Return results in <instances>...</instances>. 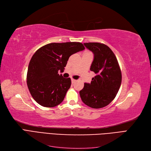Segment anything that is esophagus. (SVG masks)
I'll use <instances>...</instances> for the list:
<instances>
[{"label": "esophagus", "instance_id": "1", "mask_svg": "<svg viewBox=\"0 0 151 151\" xmlns=\"http://www.w3.org/2000/svg\"><path fill=\"white\" fill-rule=\"evenodd\" d=\"M71 81H72V83L74 84V83H76V80H75V79H71Z\"/></svg>", "mask_w": 151, "mask_h": 151}]
</instances>
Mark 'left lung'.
<instances>
[{
    "label": "left lung",
    "mask_w": 151,
    "mask_h": 151,
    "mask_svg": "<svg viewBox=\"0 0 151 151\" xmlns=\"http://www.w3.org/2000/svg\"><path fill=\"white\" fill-rule=\"evenodd\" d=\"M84 46L94 54L90 70L96 76L91 83H84L80 91L83 102L91 108L107 106L115 98L122 83V72L115 54L106 45L86 43Z\"/></svg>",
    "instance_id": "8db88e82"
}]
</instances>
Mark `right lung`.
Here are the masks:
<instances>
[{
	"instance_id": "1",
	"label": "right lung",
	"mask_w": 151,
	"mask_h": 151,
	"mask_svg": "<svg viewBox=\"0 0 151 151\" xmlns=\"http://www.w3.org/2000/svg\"><path fill=\"white\" fill-rule=\"evenodd\" d=\"M79 42L52 43L41 47L32 57L27 73V85L39 104L51 108L60 104L71 85L63 72L72 54L84 50Z\"/></svg>"
}]
</instances>
